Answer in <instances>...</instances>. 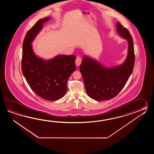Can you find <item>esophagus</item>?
I'll list each match as a JSON object with an SVG mask.
<instances>
[{
	"instance_id": "esophagus-1",
	"label": "esophagus",
	"mask_w": 154,
	"mask_h": 154,
	"mask_svg": "<svg viewBox=\"0 0 154 154\" xmlns=\"http://www.w3.org/2000/svg\"><path fill=\"white\" fill-rule=\"evenodd\" d=\"M82 59L81 58V57H76V58L75 60V64L76 66H79L80 64H81V63H82Z\"/></svg>"
}]
</instances>
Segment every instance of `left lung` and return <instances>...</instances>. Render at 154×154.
<instances>
[{
  "label": "left lung",
  "mask_w": 154,
  "mask_h": 154,
  "mask_svg": "<svg viewBox=\"0 0 154 154\" xmlns=\"http://www.w3.org/2000/svg\"><path fill=\"white\" fill-rule=\"evenodd\" d=\"M121 36L127 39L128 53L121 66L107 68L94 59L85 56L80 66L88 95L97 101L115 97L125 87L134 68V43L128 29L119 22L116 25Z\"/></svg>",
  "instance_id": "8db88e82"
}]
</instances>
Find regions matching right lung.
<instances>
[{"instance_id": "obj_1", "label": "right lung", "mask_w": 154, "mask_h": 154, "mask_svg": "<svg viewBox=\"0 0 154 154\" xmlns=\"http://www.w3.org/2000/svg\"><path fill=\"white\" fill-rule=\"evenodd\" d=\"M50 19L37 21L26 33L23 44L21 69L26 81L36 95L48 101H56L66 95L67 82L76 69V57L60 55L51 60L41 59L34 54L31 43Z\"/></svg>"}]
</instances>
